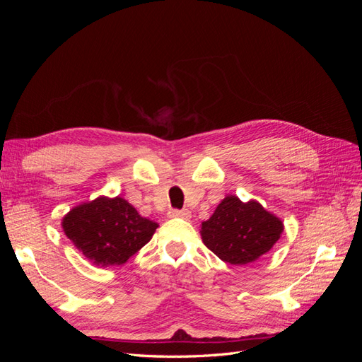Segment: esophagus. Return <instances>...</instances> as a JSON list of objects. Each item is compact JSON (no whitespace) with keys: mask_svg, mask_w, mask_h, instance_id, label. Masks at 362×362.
Segmentation results:
<instances>
[{"mask_svg":"<svg viewBox=\"0 0 362 362\" xmlns=\"http://www.w3.org/2000/svg\"><path fill=\"white\" fill-rule=\"evenodd\" d=\"M168 216L170 218H185V221H187V218H190L192 213L189 210H169Z\"/></svg>","mask_w":362,"mask_h":362,"instance_id":"esophagus-1","label":"esophagus"}]
</instances>
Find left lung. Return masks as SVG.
I'll return each instance as SVG.
<instances>
[{
  "label": "left lung",
  "mask_w": 362,
  "mask_h": 362,
  "mask_svg": "<svg viewBox=\"0 0 362 362\" xmlns=\"http://www.w3.org/2000/svg\"><path fill=\"white\" fill-rule=\"evenodd\" d=\"M282 231L279 218L257 201L243 204L237 196H226L202 223L201 235L204 245L222 261L243 266L269 252Z\"/></svg>",
  "instance_id": "left-lung-1"
}]
</instances>
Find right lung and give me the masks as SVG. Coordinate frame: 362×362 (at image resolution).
Returning a JSON list of instances; mask_svg holds the SVG:
<instances>
[{"label": "right lung", "instance_id": "right-lung-1", "mask_svg": "<svg viewBox=\"0 0 362 362\" xmlns=\"http://www.w3.org/2000/svg\"><path fill=\"white\" fill-rule=\"evenodd\" d=\"M62 225L76 249L103 267L124 264L158 228L119 196L113 199L101 196L72 208Z\"/></svg>", "mask_w": 362, "mask_h": 362}]
</instances>
